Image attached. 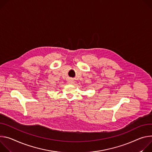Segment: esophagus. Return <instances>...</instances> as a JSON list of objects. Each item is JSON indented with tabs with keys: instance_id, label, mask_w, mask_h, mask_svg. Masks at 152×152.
I'll return each instance as SVG.
<instances>
[{
	"instance_id": "34e87169",
	"label": "esophagus",
	"mask_w": 152,
	"mask_h": 152,
	"mask_svg": "<svg viewBox=\"0 0 152 152\" xmlns=\"http://www.w3.org/2000/svg\"><path fill=\"white\" fill-rule=\"evenodd\" d=\"M74 82V81L72 80H69L68 81V83H69V84H73Z\"/></svg>"
}]
</instances>
